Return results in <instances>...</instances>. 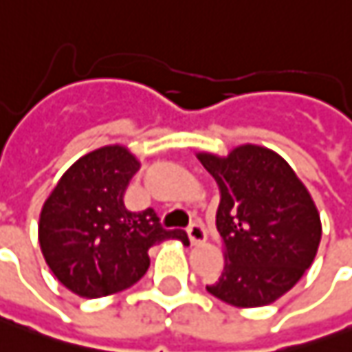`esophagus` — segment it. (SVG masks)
<instances>
[{"label":"esophagus","instance_id":"obj_1","mask_svg":"<svg viewBox=\"0 0 352 352\" xmlns=\"http://www.w3.org/2000/svg\"><path fill=\"white\" fill-rule=\"evenodd\" d=\"M186 231H188V236H190V243H192V245H201V243H204V241L208 239L206 227H204L201 223H197V221H196V223L190 225V227H188Z\"/></svg>","mask_w":352,"mask_h":352}]
</instances>
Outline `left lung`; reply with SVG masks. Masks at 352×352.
I'll return each mask as SVG.
<instances>
[{
  "label": "left lung",
  "mask_w": 352,
  "mask_h": 352,
  "mask_svg": "<svg viewBox=\"0 0 352 352\" xmlns=\"http://www.w3.org/2000/svg\"><path fill=\"white\" fill-rule=\"evenodd\" d=\"M221 192L217 231L225 268L210 294L236 307H261L292 290L311 266L321 221L290 164L270 148L241 144L227 156L197 155Z\"/></svg>",
  "instance_id": "obj_1"
}]
</instances>
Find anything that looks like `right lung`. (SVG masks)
<instances>
[{
    "label": "right lung",
    "instance_id": "right-lung-1",
    "mask_svg": "<svg viewBox=\"0 0 352 352\" xmlns=\"http://www.w3.org/2000/svg\"><path fill=\"white\" fill-rule=\"evenodd\" d=\"M139 168L125 146H102L78 158L43 206L38 243L45 261L82 298L109 296L141 280L151 264L148 249L158 243H188L186 231L164 229L153 208H125V190Z\"/></svg>",
    "mask_w": 352,
    "mask_h": 352
}]
</instances>
